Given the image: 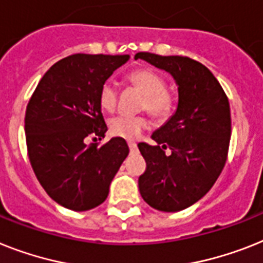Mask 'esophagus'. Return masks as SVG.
I'll return each instance as SVG.
<instances>
[{
    "label": "esophagus",
    "mask_w": 263,
    "mask_h": 263,
    "mask_svg": "<svg viewBox=\"0 0 263 263\" xmlns=\"http://www.w3.org/2000/svg\"><path fill=\"white\" fill-rule=\"evenodd\" d=\"M129 149H130V153H137L138 152V147H137L136 142H129Z\"/></svg>",
    "instance_id": "obj_1"
}]
</instances>
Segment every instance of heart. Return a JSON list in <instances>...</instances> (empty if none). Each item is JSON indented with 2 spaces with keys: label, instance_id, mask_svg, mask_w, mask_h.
Segmentation results:
<instances>
[{
  "label": "heart",
  "instance_id": "heart-1",
  "mask_svg": "<svg viewBox=\"0 0 263 263\" xmlns=\"http://www.w3.org/2000/svg\"><path fill=\"white\" fill-rule=\"evenodd\" d=\"M129 82L140 88L146 99L142 108L147 110L157 119L168 118L175 110L176 97L166 90V80L152 69H138L129 75ZM118 102V88L116 83L107 80L99 90V105L103 110L111 112ZM110 134L123 140H137L149 127V121L144 116H118L110 121Z\"/></svg>",
  "mask_w": 263,
  "mask_h": 263
}]
</instances>
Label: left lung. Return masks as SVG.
<instances>
[{"instance_id": "left-lung-1", "label": "left lung", "mask_w": 263, "mask_h": 263, "mask_svg": "<svg viewBox=\"0 0 263 263\" xmlns=\"http://www.w3.org/2000/svg\"><path fill=\"white\" fill-rule=\"evenodd\" d=\"M134 59L165 69L179 86L177 110L152 134L156 145L138 144L146 161L138 188L151 207L181 211L200 200L224 168L231 137L229 98L211 71L194 59L149 52Z\"/></svg>"}]
</instances>
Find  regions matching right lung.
<instances>
[{
  "instance_id": "right-lung-1",
  "label": "right lung",
  "mask_w": 263,
  "mask_h": 263,
  "mask_svg": "<svg viewBox=\"0 0 263 263\" xmlns=\"http://www.w3.org/2000/svg\"><path fill=\"white\" fill-rule=\"evenodd\" d=\"M129 55L75 53L45 72L25 111L30 165L51 199L72 211L106 200L110 183L129 155L123 138L99 146L87 137H105L99 90ZM97 140V138H95Z\"/></svg>"
}]
</instances>
